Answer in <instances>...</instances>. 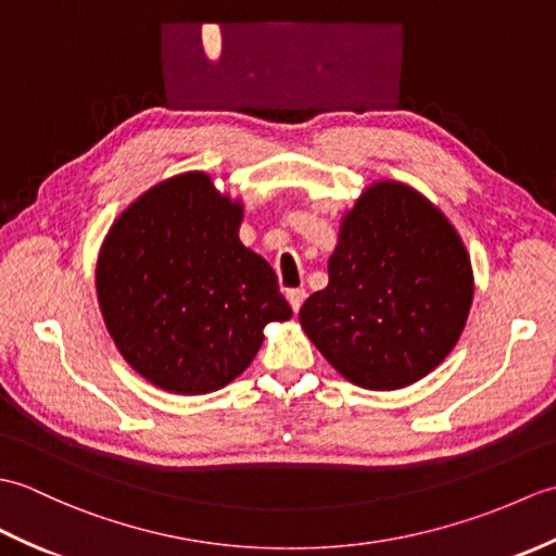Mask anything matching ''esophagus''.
Wrapping results in <instances>:
<instances>
[{
  "label": "esophagus",
  "mask_w": 556,
  "mask_h": 556,
  "mask_svg": "<svg viewBox=\"0 0 556 556\" xmlns=\"http://www.w3.org/2000/svg\"><path fill=\"white\" fill-rule=\"evenodd\" d=\"M305 296H308V293H305V289H289V291H287V301H289L293 313L301 311V305H303Z\"/></svg>",
  "instance_id": "esophagus-1"
}]
</instances>
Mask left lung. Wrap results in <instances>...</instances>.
<instances>
[{
  "mask_svg": "<svg viewBox=\"0 0 556 556\" xmlns=\"http://www.w3.org/2000/svg\"><path fill=\"white\" fill-rule=\"evenodd\" d=\"M327 275L299 323L341 377L372 392L430 375L473 305V265L456 227L394 179L365 186L341 215Z\"/></svg>",
  "mask_w": 556,
  "mask_h": 556,
  "instance_id": "8db88e82",
  "label": "left lung"
}]
</instances>
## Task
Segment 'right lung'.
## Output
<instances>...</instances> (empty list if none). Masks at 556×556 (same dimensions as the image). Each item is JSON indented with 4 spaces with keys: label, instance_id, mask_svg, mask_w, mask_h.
<instances>
[{
    "label": "right lung",
    "instance_id": "add662e5",
    "mask_svg": "<svg viewBox=\"0 0 556 556\" xmlns=\"http://www.w3.org/2000/svg\"><path fill=\"white\" fill-rule=\"evenodd\" d=\"M243 200L205 172L150 186L100 245L104 327L131 368L169 394L198 396L243 375L265 327L291 317L277 275L239 239Z\"/></svg>",
    "mask_w": 556,
    "mask_h": 556
}]
</instances>
